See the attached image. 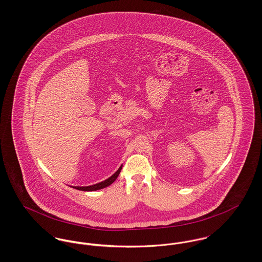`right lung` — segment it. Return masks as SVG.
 I'll use <instances>...</instances> for the list:
<instances>
[{"mask_svg": "<svg viewBox=\"0 0 262 262\" xmlns=\"http://www.w3.org/2000/svg\"><path fill=\"white\" fill-rule=\"evenodd\" d=\"M121 169H122V165L118 168V170L113 176H111L109 179H107V180H105V181H103L101 183H98L96 185H92V186H88V187H74L73 186L72 187H74L75 189H78V190H83V191H94V190H98V189H102L104 187H109L110 185H112L113 183L117 180L118 176L120 174Z\"/></svg>", "mask_w": 262, "mask_h": 262, "instance_id": "obj_1", "label": "right lung"}]
</instances>
